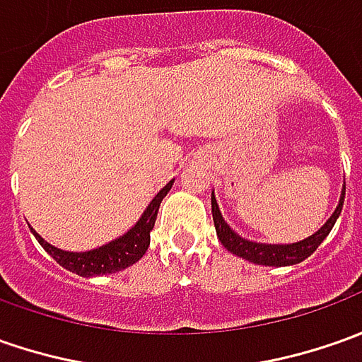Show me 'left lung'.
<instances>
[{"label":"left lung","mask_w":362,"mask_h":362,"mask_svg":"<svg viewBox=\"0 0 362 362\" xmlns=\"http://www.w3.org/2000/svg\"><path fill=\"white\" fill-rule=\"evenodd\" d=\"M343 202L344 188L337 210L325 222V226L318 232H315L313 236L293 244H262L252 243V240H246L243 236H238L222 218L214 194H212V218H214V226H216V234H218L220 243H222V246L226 250H230L232 255L240 256V258L248 260V262H255V264H262V267H291V264H298L305 258H308L320 246V243L329 236V232L332 230L334 222H337L341 210H343Z\"/></svg>","instance_id":"left-lung-1"}]
</instances>
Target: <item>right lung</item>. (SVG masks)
Here are the masks:
<instances>
[{
    "instance_id": "1",
    "label": "right lung",
    "mask_w": 362,
    "mask_h": 362,
    "mask_svg": "<svg viewBox=\"0 0 362 362\" xmlns=\"http://www.w3.org/2000/svg\"><path fill=\"white\" fill-rule=\"evenodd\" d=\"M172 184L174 180H170L154 196V200L144 210L142 218L138 220L130 230L100 248L88 250V252H68V250H62V248H56L49 243H45L44 238L32 228L33 236L59 267H64L69 272H76L80 276H100V274H112V272L124 270L146 255V250L150 246V232L156 222L158 208H160V202L164 200V196L170 192Z\"/></svg>"
}]
</instances>
